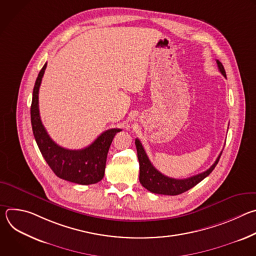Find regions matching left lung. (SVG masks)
Masks as SVG:
<instances>
[{
    "instance_id": "8db88e82",
    "label": "left lung",
    "mask_w": 256,
    "mask_h": 256,
    "mask_svg": "<svg viewBox=\"0 0 256 256\" xmlns=\"http://www.w3.org/2000/svg\"><path fill=\"white\" fill-rule=\"evenodd\" d=\"M216 64L218 68V70L221 72V74L226 78V72L225 68L220 60H216ZM136 147V153H138V159L140 164V184L149 192L153 194H165V196H177L182 192H186L188 190L196 186L198 184L204 179L208 175L210 174V172L214 169L216 165L218 164L220 157L222 155V152L218 155L214 163L204 172L200 173L198 175L192 176L190 178L186 179H175L168 176H165L160 171H158L153 164L150 162L147 154H146L144 147L142 146V142L138 138H136L134 140Z\"/></svg>"
}]
</instances>
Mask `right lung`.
Returning <instances> with one entry per match:
<instances>
[{
	"mask_svg": "<svg viewBox=\"0 0 256 256\" xmlns=\"http://www.w3.org/2000/svg\"><path fill=\"white\" fill-rule=\"evenodd\" d=\"M46 64L40 70L35 81L30 109L32 130L38 148L54 173L66 181L88 186L99 182L103 176L109 147L120 128L102 132L88 147L81 150L64 149L56 144L44 128L38 108V92Z\"/></svg>",
	"mask_w": 256,
	"mask_h": 256,
	"instance_id": "obj_1",
	"label": "right lung"
}]
</instances>
